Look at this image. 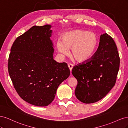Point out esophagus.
<instances>
[{
  "mask_svg": "<svg viewBox=\"0 0 128 128\" xmlns=\"http://www.w3.org/2000/svg\"><path fill=\"white\" fill-rule=\"evenodd\" d=\"M68 68H69V70H70V72H72V68H73L72 64H68Z\"/></svg>",
  "mask_w": 128,
  "mask_h": 128,
  "instance_id": "34e87169",
  "label": "esophagus"
}]
</instances>
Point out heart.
<instances>
[{"mask_svg": "<svg viewBox=\"0 0 128 128\" xmlns=\"http://www.w3.org/2000/svg\"><path fill=\"white\" fill-rule=\"evenodd\" d=\"M63 42L58 40L57 49L63 56H67L71 49L70 55L78 63L86 62L94 56L98 44V38L92 32L77 29L65 33Z\"/></svg>", "mask_w": 128, "mask_h": 128, "instance_id": "obj_1", "label": "heart"}]
</instances>
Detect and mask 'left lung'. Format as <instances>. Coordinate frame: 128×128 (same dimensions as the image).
I'll return each instance as SVG.
<instances>
[{
  "label": "left lung",
  "mask_w": 128,
  "mask_h": 128,
  "mask_svg": "<svg viewBox=\"0 0 128 128\" xmlns=\"http://www.w3.org/2000/svg\"><path fill=\"white\" fill-rule=\"evenodd\" d=\"M120 63L118 48L113 38L107 33L102 34L94 56L72 69V74L77 80L76 98L85 104L102 99L115 86Z\"/></svg>",
  "instance_id": "1"
}]
</instances>
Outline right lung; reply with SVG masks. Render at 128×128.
<instances>
[{
    "label": "right lung",
    "mask_w": 128,
    "mask_h": 128,
    "mask_svg": "<svg viewBox=\"0 0 128 128\" xmlns=\"http://www.w3.org/2000/svg\"><path fill=\"white\" fill-rule=\"evenodd\" d=\"M51 26H34L18 37L12 46L8 69L14 87L24 101L47 106L59 85L70 75L65 62L53 59Z\"/></svg>",
    "instance_id": "add662e5"
}]
</instances>
